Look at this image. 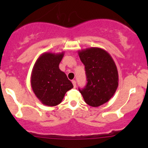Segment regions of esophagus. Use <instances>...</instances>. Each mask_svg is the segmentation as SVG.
I'll return each mask as SVG.
<instances>
[{"label":"esophagus","mask_w":148,"mask_h":148,"mask_svg":"<svg viewBox=\"0 0 148 148\" xmlns=\"http://www.w3.org/2000/svg\"><path fill=\"white\" fill-rule=\"evenodd\" d=\"M73 84V85H74V88H76V86H77V82H76L75 80H72V82H71Z\"/></svg>","instance_id":"esophagus-1"}]
</instances>
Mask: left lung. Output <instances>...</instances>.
<instances>
[{
    "mask_svg": "<svg viewBox=\"0 0 148 148\" xmlns=\"http://www.w3.org/2000/svg\"><path fill=\"white\" fill-rule=\"evenodd\" d=\"M80 60L85 66L87 84L79 89L85 102L97 107L107 102L118 86L119 76L112 57L107 51L91 47L79 51Z\"/></svg>",
    "mask_w": 148,
    "mask_h": 148,
    "instance_id": "1",
    "label": "left lung"
}]
</instances>
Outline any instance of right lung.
Wrapping results in <instances>:
<instances>
[{
	"label": "right lung",
	"mask_w": 148,
	"mask_h": 148,
	"mask_svg": "<svg viewBox=\"0 0 148 148\" xmlns=\"http://www.w3.org/2000/svg\"><path fill=\"white\" fill-rule=\"evenodd\" d=\"M64 55V51L59 53H43L33 67L31 88L44 105H58L63 100L66 92L73 88L72 83L59 67Z\"/></svg>",
	"instance_id": "obj_1"
}]
</instances>
